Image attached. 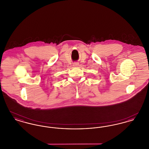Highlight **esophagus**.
Returning <instances> with one entry per match:
<instances>
[{
    "mask_svg": "<svg viewBox=\"0 0 149 149\" xmlns=\"http://www.w3.org/2000/svg\"><path fill=\"white\" fill-rule=\"evenodd\" d=\"M78 65H79V63L77 62H75V63H73V66H74V67H77Z\"/></svg>",
    "mask_w": 149,
    "mask_h": 149,
    "instance_id": "34e87169",
    "label": "esophagus"
}]
</instances>
